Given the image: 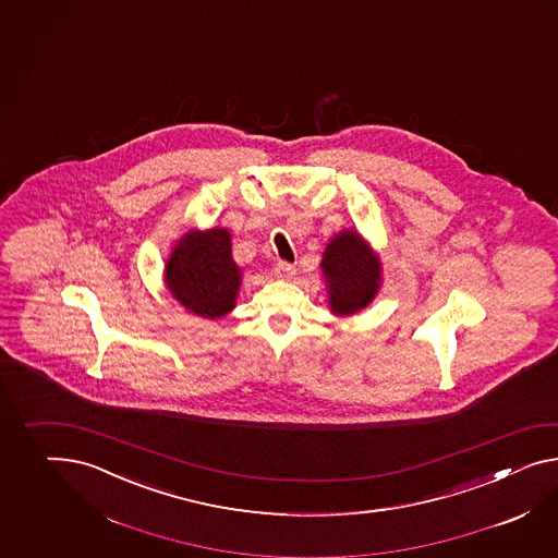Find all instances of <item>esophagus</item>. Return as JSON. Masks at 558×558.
<instances>
[{
	"instance_id": "34e87169",
	"label": "esophagus",
	"mask_w": 558,
	"mask_h": 558,
	"mask_svg": "<svg viewBox=\"0 0 558 558\" xmlns=\"http://www.w3.org/2000/svg\"><path fill=\"white\" fill-rule=\"evenodd\" d=\"M275 275L279 277V279H291L293 275H295V265H291V263H287V260H279L277 265H275Z\"/></svg>"
}]
</instances>
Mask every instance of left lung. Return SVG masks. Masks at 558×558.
Returning a JSON list of instances; mask_svg holds the SVG:
<instances>
[{"mask_svg": "<svg viewBox=\"0 0 558 558\" xmlns=\"http://www.w3.org/2000/svg\"><path fill=\"white\" fill-rule=\"evenodd\" d=\"M322 269L329 287V305L336 314H356L371 303L378 281L380 263L357 232L345 230L328 244Z\"/></svg>", "mask_w": 558, "mask_h": 558, "instance_id": "8db88e82", "label": "left lung"}]
</instances>
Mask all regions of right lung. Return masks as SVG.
I'll use <instances>...</instances> for the list:
<instances>
[{
  "label": "right lung",
  "mask_w": 558,
  "mask_h": 558,
  "mask_svg": "<svg viewBox=\"0 0 558 558\" xmlns=\"http://www.w3.org/2000/svg\"><path fill=\"white\" fill-rule=\"evenodd\" d=\"M173 298L202 317H222L234 307L241 269L232 260L229 230L186 234L166 265Z\"/></svg>",
  "instance_id": "obj_1"
}]
</instances>
